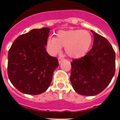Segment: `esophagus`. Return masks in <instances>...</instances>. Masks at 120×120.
<instances>
[{"label":"esophagus","mask_w":120,"mask_h":120,"mask_svg":"<svg viewBox=\"0 0 120 120\" xmlns=\"http://www.w3.org/2000/svg\"><path fill=\"white\" fill-rule=\"evenodd\" d=\"M58 60V62H59V64H60V63H61V62H62V61H64V58H61V57H59Z\"/></svg>","instance_id":"obj_1"}]
</instances>
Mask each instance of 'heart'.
Segmentation results:
<instances>
[{
    "mask_svg": "<svg viewBox=\"0 0 120 120\" xmlns=\"http://www.w3.org/2000/svg\"><path fill=\"white\" fill-rule=\"evenodd\" d=\"M93 41L90 33L85 30H60L56 37H50L47 40V46L52 55L57 54L65 47L66 54L71 58L83 57L89 51Z\"/></svg>",
    "mask_w": 120,
    "mask_h": 120,
    "instance_id": "1",
    "label": "heart"
}]
</instances>
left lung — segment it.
<instances>
[{
  "instance_id": "8db88e82",
  "label": "left lung",
  "mask_w": 120,
  "mask_h": 120,
  "mask_svg": "<svg viewBox=\"0 0 120 120\" xmlns=\"http://www.w3.org/2000/svg\"><path fill=\"white\" fill-rule=\"evenodd\" d=\"M91 32L94 38L91 50L71 62L72 86L84 96H95L103 91L115 72V53L112 46L103 37Z\"/></svg>"
}]
</instances>
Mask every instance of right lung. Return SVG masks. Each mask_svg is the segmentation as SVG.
<instances>
[{"label": "right lung", "mask_w": 120, "mask_h": 120, "mask_svg": "<svg viewBox=\"0 0 120 120\" xmlns=\"http://www.w3.org/2000/svg\"><path fill=\"white\" fill-rule=\"evenodd\" d=\"M49 28L32 29L15 40L8 53V76L20 92L39 95L48 89L59 64L45 49Z\"/></svg>", "instance_id": "right-lung-1"}]
</instances>
